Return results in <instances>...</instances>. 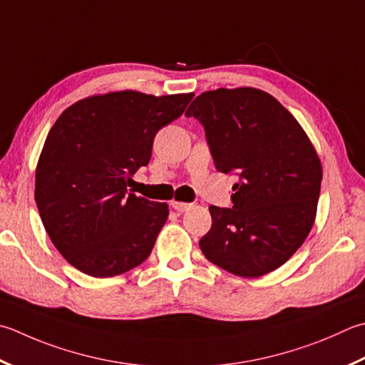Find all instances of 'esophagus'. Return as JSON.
Returning a JSON list of instances; mask_svg holds the SVG:
<instances>
[{
    "label": "esophagus",
    "mask_w": 365,
    "mask_h": 365,
    "mask_svg": "<svg viewBox=\"0 0 365 365\" xmlns=\"http://www.w3.org/2000/svg\"><path fill=\"white\" fill-rule=\"evenodd\" d=\"M170 205H173V209L177 210V212H187L191 207V204L180 202V201H173V202H170Z\"/></svg>",
    "instance_id": "esophagus-1"
}]
</instances>
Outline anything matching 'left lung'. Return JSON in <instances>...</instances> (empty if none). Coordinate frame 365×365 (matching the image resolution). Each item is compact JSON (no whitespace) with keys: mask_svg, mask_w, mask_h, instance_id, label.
Masks as SVG:
<instances>
[{"mask_svg":"<svg viewBox=\"0 0 365 365\" xmlns=\"http://www.w3.org/2000/svg\"><path fill=\"white\" fill-rule=\"evenodd\" d=\"M185 115L201 121L220 173L240 178L231 209L209 207L204 256L245 278L283 266L317 218L323 168L309 135L272 95L252 87L204 91Z\"/></svg>","mask_w":365,"mask_h":365,"instance_id":"1","label":"left lung"}]
</instances>
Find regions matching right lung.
Instances as JSON below:
<instances>
[{"label": "right lung", "mask_w": 365, "mask_h": 365, "mask_svg": "<svg viewBox=\"0 0 365 365\" xmlns=\"http://www.w3.org/2000/svg\"><path fill=\"white\" fill-rule=\"evenodd\" d=\"M192 96L112 91L81 99L55 121L36 168L34 197L50 240L71 266L106 278L148 258L169 207L128 187L152 158L156 133Z\"/></svg>", "instance_id": "1"}]
</instances>
